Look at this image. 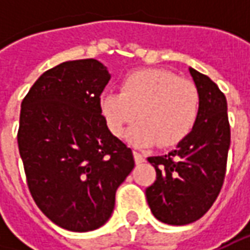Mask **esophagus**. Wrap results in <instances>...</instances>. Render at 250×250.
Masks as SVG:
<instances>
[{
    "instance_id": "esophagus-1",
    "label": "esophagus",
    "mask_w": 250,
    "mask_h": 250,
    "mask_svg": "<svg viewBox=\"0 0 250 250\" xmlns=\"http://www.w3.org/2000/svg\"><path fill=\"white\" fill-rule=\"evenodd\" d=\"M133 159H135V163H136V164H142V163L145 161V157H143L140 153H138V151H133Z\"/></svg>"
}]
</instances>
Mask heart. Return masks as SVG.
Returning <instances> with one entry per match:
<instances>
[{"mask_svg": "<svg viewBox=\"0 0 250 250\" xmlns=\"http://www.w3.org/2000/svg\"><path fill=\"white\" fill-rule=\"evenodd\" d=\"M100 108L110 130L121 136L138 117L128 133L136 146H177L196 125L200 94L195 83L166 69H140L121 82L120 93L101 96Z\"/></svg>", "mask_w": 250, "mask_h": 250, "instance_id": "1", "label": "heart"}]
</instances>
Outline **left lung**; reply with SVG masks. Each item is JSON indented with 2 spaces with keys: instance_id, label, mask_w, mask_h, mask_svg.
Returning a JSON list of instances; mask_svg holds the SVG:
<instances>
[{
  "instance_id": "left-lung-1",
  "label": "left lung",
  "mask_w": 250,
  "mask_h": 250,
  "mask_svg": "<svg viewBox=\"0 0 250 250\" xmlns=\"http://www.w3.org/2000/svg\"><path fill=\"white\" fill-rule=\"evenodd\" d=\"M199 94L196 125L177 149L149 157L156 181L146 189L153 216L169 226H187L206 214L226 177L231 130L227 99L208 76L189 68Z\"/></svg>"
}]
</instances>
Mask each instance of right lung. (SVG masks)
Listing matches in <instances>:
<instances>
[{
	"label": "right lung",
	"instance_id": "1",
	"mask_svg": "<svg viewBox=\"0 0 250 250\" xmlns=\"http://www.w3.org/2000/svg\"><path fill=\"white\" fill-rule=\"evenodd\" d=\"M110 78L97 60L66 61L45 71L21 105L18 146L29 190L54 224L73 232L108 221L135 167L132 150L101 115Z\"/></svg>",
	"mask_w": 250,
	"mask_h": 250
}]
</instances>
